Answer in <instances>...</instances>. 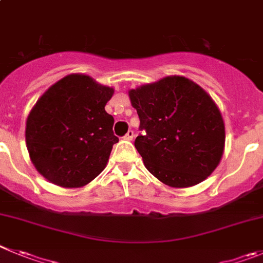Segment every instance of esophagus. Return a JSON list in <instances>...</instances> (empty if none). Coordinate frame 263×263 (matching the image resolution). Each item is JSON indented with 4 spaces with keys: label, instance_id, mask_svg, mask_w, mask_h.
Listing matches in <instances>:
<instances>
[{
    "label": "esophagus",
    "instance_id": "34e87169",
    "mask_svg": "<svg viewBox=\"0 0 263 263\" xmlns=\"http://www.w3.org/2000/svg\"><path fill=\"white\" fill-rule=\"evenodd\" d=\"M133 137H134V132H133V130H129V132L125 134L124 138L127 139V141H132V139H133Z\"/></svg>",
    "mask_w": 263,
    "mask_h": 263
}]
</instances>
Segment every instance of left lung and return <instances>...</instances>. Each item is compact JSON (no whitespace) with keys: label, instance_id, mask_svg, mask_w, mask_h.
<instances>
[{"label":"left lung","instance_id":"obj_1","mask_svg":"<svg viewBox=\"0 0 263 263\" xmlns=\"http://www.w3.org/2000/svg\"><path fill=\"white\" fill-rule=\"evenodd\" d=\"M141 133L134 146L163 184L187 187L207 179L224 150V122L206 91L185 77H167L129 91Z\"/></svg>","mask_w":263,"mask_h":263}]
</instances>
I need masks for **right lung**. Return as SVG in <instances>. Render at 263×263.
<instances>
[{"mask_svg": "<svg viewBox=\"0 0 263 263\" xmlns=\"http://www.w3.org/2000/svg\"><path fill=\"white\" fill-rule=\"evenodd\" d=\"M113 88L70 74L48 88L28 115L26 143L39 173L62 187H81L107 165L113 120L105 104Z\"/></svg>", "mask_w": 263, "mask_h": 263, "instance_id": "add662e5", "label": "right lung"}]
</instances>
